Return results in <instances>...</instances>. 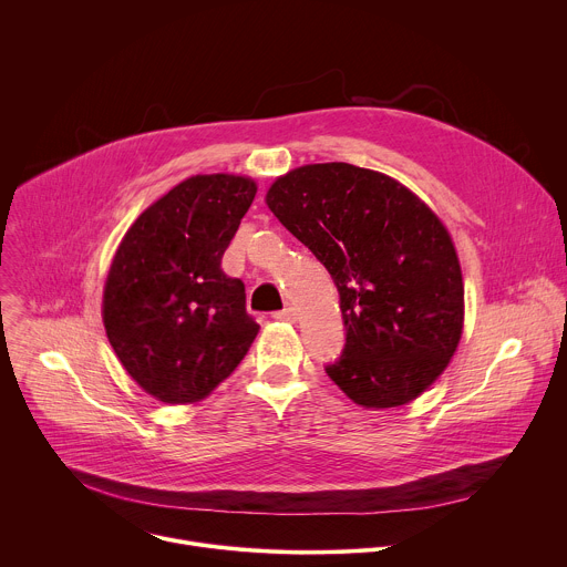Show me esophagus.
Segmentation results:
<instances>
[{
	"label": "esophagus",
	"instance_id": "34e87169",
	"mask_svg": "<svg viewBox=\"0 0 567 567\" xmlns=\"http://www.w3.org/2000/svg\"><path fill=\"white\" fill-rule=\"evenodd\" d=\"M274 318H276V320H287V322H296L298 313H296V309H293V307H285V309L276 311V313H274Z\"/></svg>",
	"mask_w": 567,
	"mask_h": 567
}]
</instances>
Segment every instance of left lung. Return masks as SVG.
Instances as JSON below:
<instances>
[{"mask_svg": "<svg viewBox=\"0 0 567 567\" xmlns=\"http://www.w3.org/2000/svg\"><path fill=\"white\" fill-rule=\"evenodd\" d=\"M267 206L326 267L346 322L328 377L363 409L420 396L449 365L464 322L453 239L406 186L352 164H311L274 182Z\"/></svg>", "mask_w": 567, "mask_h": 567, "instance_id": "left-lung-1", "label": "left lung"}]
</instances>
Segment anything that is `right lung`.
<instances>
[{
  "instance_id": "right-lung-1",
  "label": "right lung",
  "mask_w": 567,
  "mask_h": 567,
  "mask_svg": "<svg viewBox=\"0 0 567 567\" xmlns=\"http://www.w3.org/2000/svg\"><path fill=\"white\" fill-rule=\"evenodd\" d=\"M256 193L249 177H190L145 208L116 249L105 332L127 374L158 401L204 399L258 337L245 282L221 271Z\"/></svg>"
}]
</instances>
